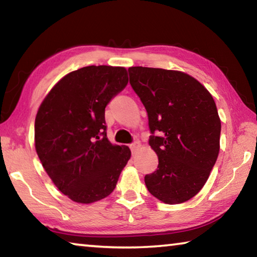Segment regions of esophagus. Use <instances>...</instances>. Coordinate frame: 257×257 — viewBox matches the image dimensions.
I'll use <instances>...</instances> for the list:
<instances>
[{"label":"esophagus","mask_w":257,"mask_h":257,"mask_svg":"<svg viewBox=\"0 0 257 257\" xmlns=\"http://www.w3.org/2000/svg\"><path fill=\"white\" fill-rule=\"evenodd\" d=\"M130 146V150H132L133 153H136V152L141 149V143H139L138 141H135L134 143H132V144L129 145Z\"/></svg>","instance_id":"1"}]
</instances>
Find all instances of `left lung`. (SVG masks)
Segmentation results:
<instances>
[{
	"mask_svg": "<svg viewBox=\"0 0 257 257\" xmlns=\"http://www.w3.org/2000/svg\"><path fill=\"white\" fill-rule=\"evenodd\" d=\"M128 72L147 111L149 143L159 158L156 171L145 176L147 189L165 204L189 201L205 185L219 155L221 121L214 99L185 72L146 67Z\"/></svg>",
	"mask_w": 257,
	"mask_h": 257,
	"instance_id": "1",
	"label": "left lung"
}]
</instances>
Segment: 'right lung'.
Returning a JSON list of instances; mask_svg holds the SVG:
<instances>
[{"label": "right lung", "mask_w": 257, "mask_h": 257, "mask_svg": "<svg viewBox=\"0 0 257 257\" xmlns=\"http://www.w3.org/2000/svg\"><path fill=\"white\" fill-rule=\"evenodd\" d=\"M128 84L123 67L89 66L64 76L35 119V149L43 168L71 201L90 204L114 190L132 156L106 137L105 106Z\"/></svg>", "instance_id": "1"}]
</instances>
